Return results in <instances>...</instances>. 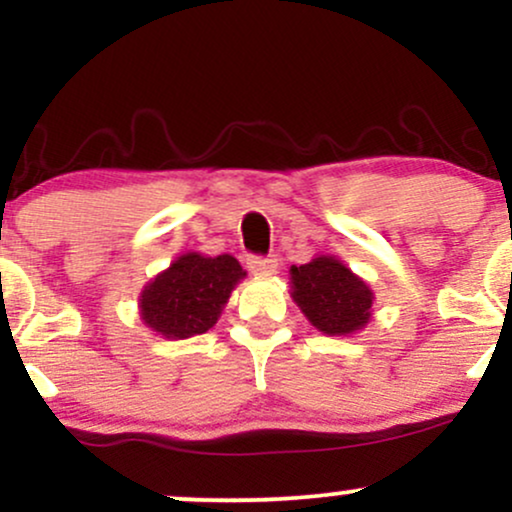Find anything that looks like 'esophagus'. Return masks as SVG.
Here are the masks:
<instances>
[{
  "label": "esophagus",
  "mask_w": 512,
  "mask_h": 512,
  "mask_svg": "<svg viewBox=\"0 0 512 512\" xmlns=\"http://www.w3.org/2000/svg\"><path fill=\"white\" fill-rule=\"evenodd\" d=\"M248 269L255 276H269L276 272L274 257H248Z\"/></svg>",
  "instance_id": "esophagus-1"
}]
</instances>
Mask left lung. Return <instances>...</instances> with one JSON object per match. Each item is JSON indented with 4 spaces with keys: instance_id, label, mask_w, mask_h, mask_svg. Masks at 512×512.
<instances>
[{
    "instance_id": "left-lung-1",
    "label": "left lung",
    "mask_w": 512,
    "mask_h": 512,
    "mask_svg": "<svg viewBox=\"0 0 512 512\" xmlns=\"http://www.w3.org/2000/svg\"><path fill=\"white\" fill-rule=\"evenodd\" d=\"M291 298L310 325L327 337H349L366 330L375 293L361 276L334 255H317L291 267Z\"/></svg>"
}]
</instances>
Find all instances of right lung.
Wrapping results in <instances>:
<instances>
[{"mask_svg": "<svg viewBox=\"0 0 512 512\" xmlns=\"http://www.w3.org/2000/svg\"><path fill=\"white\" fill-rule=\"evenodd\" d=\"M233 255L185 252L139 293V317L163 339H190L219 322L223 305L245 279Z\"/></svg>", "mask_w": 512, "mask_h": 512, "instance_id": "1", "label": "right lung"}]
</instances>
